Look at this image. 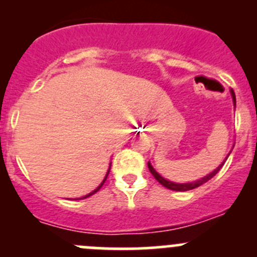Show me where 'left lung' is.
Here are the masks:
<instances>
[{"label": "left lung", "instance_id": "left-lung-1", "mask_svg": "<svg viewBox=\"0 0 257 257\" xmlns=\"http://www.w3.org/2000/svg\"><path fill=\"white\" fill-rule=\"evenodd\" d=\"M231 95H232V100H234V104H236V98H235V93H234V90H232V89H231ZM227 157H229V155H227ZM225 160H226V159H225ZM224 163H222V164L220 165V167H217V169H215L214 172L210 173L208 177L200 179V180H198V181H194V183H186V184L173 183V181H169V180H167V179L160 177V175L158 174L157 172H155L154 168H153L152 165H150V163H148V168H149V170H150V173H152V174H153V177L157 179V180L159 181V183L162 184L163 186H165V188L170 189V190H175V191H188V190H193V189H195V188H198V186L203 185V184H205L206 181H209L210 179L214 178L215 175H216L217 173H219V170L221 169L222 165H224Z\"/></svg>", "mask_w": 257, "mask_h": 257}]
</instances>
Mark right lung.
I'll return each mask as SVG.
<instances>
[{
    "label": "right lung",
    "mask_w": 257,
    "mask_h": 257,
    "mask_svg": "<svg viewBox=\"0 0 257 257\" xmlns=\"http://www.w3.org/2000/svg\"><path fill=\"white\" fill-rule=\"evenodd\" d=\"M109 170H110V168H109V169H108V172H107V175H105L104 180H103V181H102V184H100V185H99V186H98V188H97V189H95V190H93V191H92V193H89V194H88V195L83 196V198H82V199H85V198H88V196L93 195V194H94V193H97V191H98V190H99V189H100V188H102V185H103V184H104V181H105V180H107V178H108V174H109Z\"/></svg>",
    "instance_id": "right-lung-1"
}]
</instances>
